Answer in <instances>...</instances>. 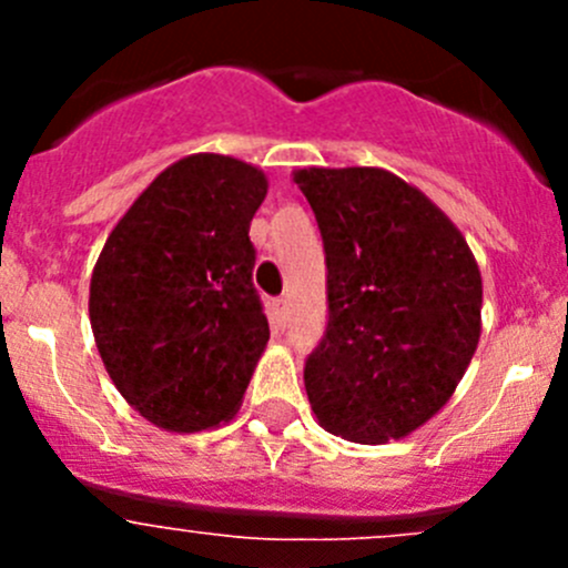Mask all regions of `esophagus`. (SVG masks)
Segmentation results:
<instances>
[{"instance_id":"34e87169","label":"esophagus","mask_w":568,"mask_h":568,"mask_svg":"<svg viewBox=\"0 0 568 568\" xmlns=\"http://www.w3.org/2000/svg\"><path fill=\"white\" fill-rule=\"evenodd\" d=\"M285 318H288V302L280 296V300L272 302V321L277 326H285Z\"/></svg>"}]
</instances>
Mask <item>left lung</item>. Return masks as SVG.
<instances>
[{
	"mask_svg": "<svg viewBox=\"0 0 568 568\" xmlns=\"http://www.w3.org/2000/svg\"><path fill=\"white\" fill-rule=\"evenodd\" d=\"M294 183L326 252L329 321L305 363L313 415L352 443L409 437L478 348V261L445 211L387 170L305 168Z\"/></svg>",
	"mask_w": 568,
	"mask_h": 568,
	"instance_id": "obj_1",
	"label": "left lung"
}]
</instances>
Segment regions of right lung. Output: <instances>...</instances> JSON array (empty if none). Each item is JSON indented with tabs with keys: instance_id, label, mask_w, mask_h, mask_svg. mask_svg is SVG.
I'll return each instance as SVG.
<instances>
[{
	"instance_id": "1",
	"label": "right lung",
	"mask_w": 568,
	"mask_h": 568,
	"mask_svg": "<svg viewBox=\"0 0 568 568\" xmlns=\"http://www.w3.org/2000/svg\"><path fill=\"white\" fill-rule=\"evenodd\" d=\"M263 170L222 153L178 159L109 233L90 326L109 379L145 420L194 434L242 406L268 341L250 222Z\"/></svg>"
}]
</instances>
